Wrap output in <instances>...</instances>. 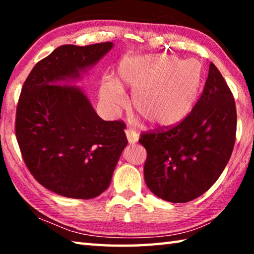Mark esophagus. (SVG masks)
Wrapping results in <instances>:
<instances>
[{
	"instance_id": "obj_1",
	"label": "esophagus",
	"mask_w": 254,
	"mask_h": 254,
	"mask_svg": "<svg viewBox=\"0 0 254 254\" xmlns=\"http://www.w3.org/2000/svg\"><path fill=\"white\" fill-rule=\"evenodd\" d=\"M126 134H127L128 143L130 144H134L135 142H137V140H139V134H137L135 131L131 130V128H127Z\"/></svg>"
}]
</instances>
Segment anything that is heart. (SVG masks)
<instances>
[{
  "label": "heart",
  "mask_w": 254,
  "mask_h": 254,
  "mask_svg": "<svg viewBox=\"0 0 254 254\" xmlns=\"http://www.w3.org/2000/svg\"><path fill=\"white\" fill-rule=\"evenodd\" d=\"M203 72L195 60L182 62L166 54L127 56L118 64L117 80H102L100 97L111 112L126 105L124 89H131V104L149 126L171 127L189 117L198 101Z\"/></svg>",
  "instance_id": "heart-1"
}]
</instances>
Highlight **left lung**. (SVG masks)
Masks as SVG:
<instances>
[{
    "label": "left lung",
    "mask_w": 254,
    "mask_h": 254,
    "mask_svg": "<svg viewBox=\"0 0 254 254\" xmlns=\"http://www.w3.org/2000/svg\"><path fill=\"white\" fill-rule=\"evenodd\" d=\"M236 132L233 95L209 64L203 94L187 119L169 130L141 135L147 150L144 180L154 195L187 203L213 186L229 162Z\"/></svg>",
    "instance_id": "obj_1"
}]
</instances>
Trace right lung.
I'll list each match as a JSON object with an SVG mask.
<instances>
[{
  "label": "right lung",
  "mask_w": 254,
  "mask_h": 254,
  "mask_svg": "<svg viewBox=\"0 0 254 254\" xmlns=\"http://www.w3.org/2000/svg\"><path fill=\"white\" fill-rule=\"evenodd\" d=\"M113 46L58 47L33 67L21 91L15 135L23 160L42 186L68 198L106 190L127 144L126 124L102 120L83 89L71 85Z\"/></svg>",
  "instance_id": "add662e5"
}]
</instances>
